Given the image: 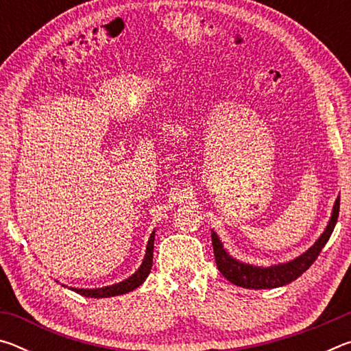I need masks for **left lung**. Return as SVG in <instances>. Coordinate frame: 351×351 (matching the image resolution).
Masks as SVG:
<instances>
[{
    "instance_id": "1",
    "label": "left lung",
    "mask_w": 351,
    "mask_h": 351,
    "mask_svg": "<svg viewBox=\"0 0 351 351\" xmlns=\"http://www.w3.org/2000/svg\"><path fill=\"white\" fill-rule=\"evenodd\" d=\"M339 206L341 197H337L335 207H332L328 226H326L324 234L319 237V240L314 243L306 252L299 255V257L294 260L288 261V263L269 266V268H261V266L241 263V261L230 257L223 247V243L219 241L218 235L215 232H212V246L213 255H215L217 261V268L230 283H234L237 287L241 288L269 289L283 287V285L294 282L295 278H299L308 268H310L314 261H316L320 251H322V247L326 245V241L330 240L332 229H335V226L337 223V217H339Z\"/></svg>"
}]
</instances>
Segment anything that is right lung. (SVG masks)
<instances>
[{"mask_svg":"<svg viewBox=\"0 0 351 351\" xmlns=\"http://www.w3.org/2000/svg\"><path fill=\"white\" fill-rule=\"evenodd\" d=\"M153 245H154V232H152L150 240L147 243L145 257H144V261H142L141 268L136 271L132 277H128L127 280L114 283L111 285V287H105V288H96V289L69 288V289H73L77 294H82L85 297H94V299H104V297H112V295H121V294L130 293V291L141 287L145 278L148 277V274H150V269L153 265Z\"/></svg>","mask_w":351,"mask_h":351,"instance_id":"1","label":"right lung"}]
</instances>
